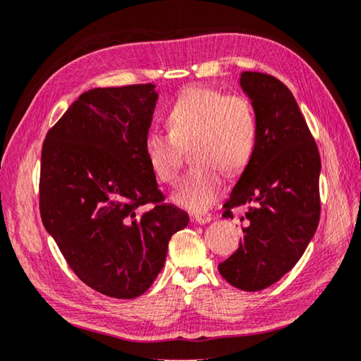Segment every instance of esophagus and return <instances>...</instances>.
<instances>
[{
    "instance_id": "34e87169",
    "label": "esophagus",
    "mask_w": 361,
    "mask_h": 361,
    "mask_svg": "<svg viewBox=\"0 0 361 361\" xmlns=\"http://www.w3.org/2000/svg\"><path fill=\"white\" fill-rule=\"evenodd\" d=\"M212 221V216L209 212H200V214H193V222L197 224H208Z\"/></svg>"
}]
</instances>
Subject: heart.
<instances>
[{"instance_id": "b5f03b06", "label": "heart", "mask_w": 361, "mask_h": 361, "mask_svg": "<svg viewBox=\"0 0 361 361\" xmlns=\"http://www.w3.org/2000/svg\"><path fill=\"white\" fill-rule=\"evenodd\" d=\"M168 134L149 133L144 152L163 184H174L182 168V150L190 147L197 163L177 185L174 203L202 211L214 202L224 173L236 176L246 168L256 147L257 120L250 99L224 94L216 87L193 86L180 94L166 115Z\"/></svg>"}]
</instances>
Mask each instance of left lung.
I'll list each match as a JSON object with an SVG mask.
<instances>
[{
  "instance_id": "8db88e82",
  "label": "left lung",
  "mask_w": 361,
  "mask_h": 361,
  "mask_svg": "<svg viewBox=\"0 0 361 361\" xmlns=\"http://www.w3.org/2000/svg\"><path fill=\"white\" fill-rule=\"evenodd\" d=\"M240 86L257 120L256 147L228 200L230 209L247 204L243 240L219 274L243 291L279 281L302 257L320 221L322 161L291 91L275 76L243 72Z\"/></svg>"
}]
</instances>
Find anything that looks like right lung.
<instances>
[{"mask_svg": "<svg viewBox=\"0 0 361 361\" xmlns=\"http://www.w3.org/2000/svg\"><path fill=\"white\" fill-rule=\"evenodd\" d=\"M157 100L150 82L82 92L41 150L44 228L82 283L116 299L152 286L171 236L188 224L185 211L163 203L144 152Z\"/></svg>", "mask_w": 361, "mask_h": 361, "instance_id": "obj_1", "label": "right lung"}]
</instances>
